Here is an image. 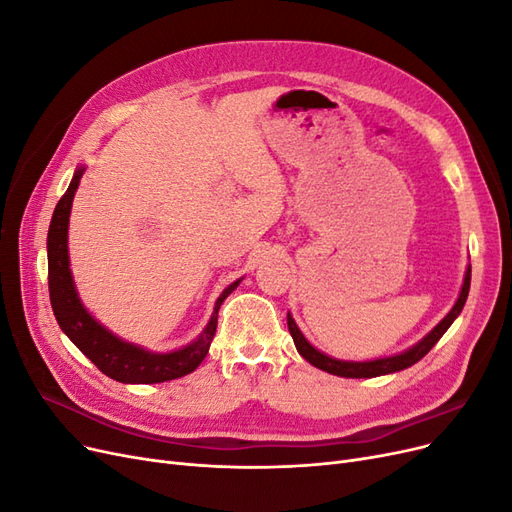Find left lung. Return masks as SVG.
<instances>
[{"mask_svg": "<svg viewBox=\"0 0 512 512\" xmlns=\"http://www.w3.org/2000/svg\"><path fill=\"white\" fill-rule=\"evenodd\" d=\"M470 277H472V267H468L466 271V280H463V288L459 299L455 303V307L448 312V316L438 324L436 329H433L423 342H418L414 348H410L408 352H401L397 356H389V359H378V361H367V363H346V361H335L331 356L318 352L312 344L307 342V339L301 335V331L297 329V324L290 318L288 314V331L294 339V346H297L299 354L303 356L305 361L312 363L314 367L322 369V371H329L333 376H342V378H376V376H384V374H393V371L399 369H406L410 365H414L416 361H421L423 356L438 344V339L446 333V329L451 327L453 320L461 314L463 305H466L468 299V292H470Z\"/></svg>", "mask_w": 512, "mask_h": 512, "instance_id": "obj_1", "label": "left lung"}]
</instances>
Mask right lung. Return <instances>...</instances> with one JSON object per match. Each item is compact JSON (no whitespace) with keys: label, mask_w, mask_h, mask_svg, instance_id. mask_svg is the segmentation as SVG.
I'll return each instance as SVG.
<instances>
[{"label":"right lung","mask_w":512,"mask_h":512,"mask_svg":"<svg viewBox=\"0 0 512 512\" xmlns=\"http://www.w3.org/2000/svg\"><path fill=\"white\" fill-rule=\"evenodd\" d=\"M81 177L83 168L76 170L70 181V188L57 203L49 228V239H46V247H49V297L61 331L72 339V344L79 348L102 374L117 382L153 384L192 374L209 352L211 339L215 335V329H218L220 305L224 303L228 294L239 286V282L230 284L220 294L205 333L200 335L194 344L185 346L177 352L151 354L132 344L121 342L119 337L108 333L85 312V307L81 305L79 297H76V290L72 284L68 262V220L72 198L76 188H79Z\"/></svg>","instance_id":"right-lung-1"}]
</instances>
